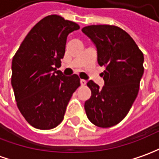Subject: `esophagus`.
<instances>
[{"mask_svg": "<svg viewBox=\"0 0 159 159\" xmlns=\"http://www.w3.org/2000/svg\"><path fill=\"white\" fill-rule=\"evenodd\" d=\"M80 83H81V85H83V86H84L85 84H87V82H86V80H84V79H81V80H80Z\"/></svg>", "mask_w": 159, "mask_h": 159, "instance_id": "obj_1", "label": "esophagus"}]
</instances>
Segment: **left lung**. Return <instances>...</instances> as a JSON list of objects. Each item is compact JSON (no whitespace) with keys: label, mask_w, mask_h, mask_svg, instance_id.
I'll use <instances>...</instances> for the list:
<instances>
[{"label":"left lung","mask_w":159,"mask_h":159,"mask_svg":"<svg viewBox=\"0 0 159 159\" xmlns=\"http://www.w3.org/2000/svg\"><path fill=\"white\" fill-rule=\"evenodd\" d=\"M82 31L98 49V61L104 66V85L92 80L91 97L84 103L89 120L101 128L117 125L133 104L143 74V54L127 32L114 25H90Z\"/></svg>","instance_id":"1"}]
</instances>
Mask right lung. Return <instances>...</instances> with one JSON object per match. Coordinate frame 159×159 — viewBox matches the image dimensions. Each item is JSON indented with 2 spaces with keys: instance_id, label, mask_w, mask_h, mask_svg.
<instances>
[{
  "instance_id": "obj_1",
  "label": "right lung",
  "mask_w": 159,
  "mask_h": 159,
  "mask_svg": "<svg viewBox=\"0 0 159 159\" xmlns=\"http://www.w3.org/2000/svg\"><path fill=\"white\" fill-rule=\"evenodd\" d=\"M79 29L77 23L60 16H46L32 28L13 57L11 84L16 104L36 129L60 125L80 86L78 75L65 76L57 70L64 57L68 34Z\"/></svg>"
}]
</instances>
